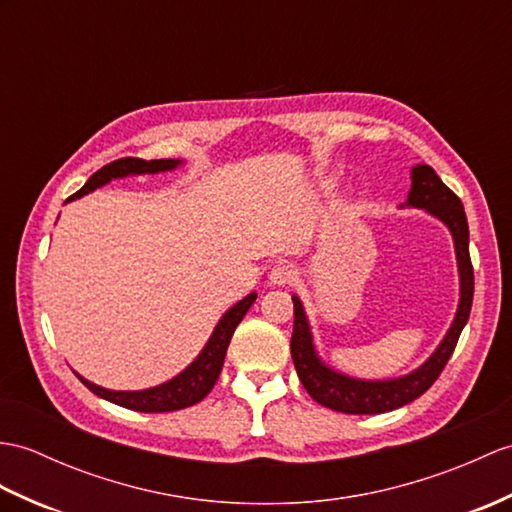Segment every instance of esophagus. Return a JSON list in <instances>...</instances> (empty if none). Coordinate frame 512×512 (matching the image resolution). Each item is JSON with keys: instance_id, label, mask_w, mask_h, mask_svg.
Segmentation results:
<instances>
[{"instance_id": "1", "label": "esophagus", "mask_w": 512, "mask_h": 512, "mask_svg": "<svg viewBox=\"0 0 512 512\" xmlns=\"http://www.w3.org/2000/svg\"><path fill=\"white\" fill-rule=\"evenodd\" d=\"M294 275H296V272L290 264H277L275 268L270 270L268 279H270V285H277V288H281V285L290 283L294 279Z\"/></svg>"}]
</instances>
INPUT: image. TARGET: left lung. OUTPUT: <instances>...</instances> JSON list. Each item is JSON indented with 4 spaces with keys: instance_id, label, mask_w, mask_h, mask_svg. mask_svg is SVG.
Instances as JSON below:
<instances>
[{
    "instance_id": "8db88e82",
    "label": "left lung",
    "mask_w": 512,
    "mask_h": 512,
    "mask_svg": "<svg viewBox=\"0 0 512 512\" xmlns=\"http://www.w3.org/2000/svg\"><path fill=\"white\" fill-rule=\"evenodd\" d=\"M410 181L412 185L408 200L399 207L427 211L430 216L445 224L451 233V240H454L460 281L456 316L451 320L445 338L438 342L434 353L419 368L401 377L360 379L344 375L336 371L334 366L320 360L303 301L294 294V331L290 340L292 362L305 390L310 392V397L329 410L344 414H382L419 399L441 375L469 320L473 303V268L469 257V224L465 207H462L460 198L438 178L430 165H414Z\"/></svg>"
}]
</instances>
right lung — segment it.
I'll list each match as a JSON object with an SVG mask.
<instances>
[{"label": "right lung", "instance_id": "1", "mask_svg": "<svg viewBox=\"0 0 512 512\" xmlns=\"http://www.w3.org/2000/svg\"><path fill=\"white\" fill-rule=\"evenodd\" d=\"M185 161L181 159H157V161H144V159H120L113 161L109 165H104L102 170L95 172L85 187L76 192L74 196H69L65 202L76 200L91 194L93 189L104 187L106 183L115 181V178H126V176H139V174H159V172H172L176 168H181ZM257 299V292H251L244 296L242 301H237L233 307H229L227 312L222 314L218 320V325L213 327L211 336L207 340L205 347L196 355V360L189 364L185 371L178 373L176 377L168 379L159 386L144 388V390H111L89 382L82 375L76 377L85 384L93 395H98L106 401L117 403V406L128 408V410H137V412H172V410H183L194 406V403L205 399L213 384L218 382L222 364H224V355H227L229 342L233 338L235 327L242 323V318L246 312L251 310V305Z\"/></svg>", "mask_w": 512, "mask_h": 512}]
</instances>
